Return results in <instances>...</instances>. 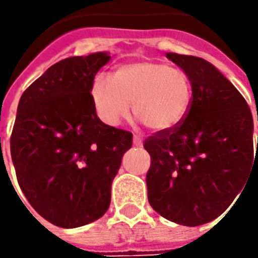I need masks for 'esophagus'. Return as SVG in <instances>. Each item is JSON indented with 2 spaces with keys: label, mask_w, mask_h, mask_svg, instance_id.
Here are the masks:
<instances>
[{
  "label": "esophagus",
  "mask_w": 258,
  "mask_h": 258,
  "mask_svg": "<svg viewBox=\"0 0 258 258\" xmlns=\"http://www.w3.org/2000/svg\"><path fill=\"white\" fill-rule=\"evenodd\" d=\"M134 145L135 146H142V139L139 138V136H134Z\"/></svg>",
  "instance_id": "esophagus-1"
}]
</instances>
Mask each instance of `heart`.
I'll list each match as a JSON object with an SVG mask.
<instances>
[{
  "instance_id": "b5f03b06",
  "label": "heart",
  "mask_w": 258,
  "mask_h": 258,
  "mask_svg": "<svg viewBox=\"0 0 258 258\" xmlns=\"http://www.w3.org/2000/svg\"><path fill=\"white\" fill-rule=\"evenodd\" d=\"M192 97L188 76L156 61L124 64L110 76H97L92 86L96 112L104 123L116 126L131 113L152 131L178 124Z\"/></svg>"
}]
</instances>
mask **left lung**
Masks as SVG:
<instances>
[{
	"label": "left lung",
	"mask_w": 258,
	"mask_h": 258,
	"mask_svg": "<svg viewBox=\"0 0 258 258\" xmlns=\"http://www.w3.org/2000/svg\"><path fill=\"white\" fill-rule=\"evenodd\" d=\"M166 58L188 76L192 97L181 123L145 141L148 200L166 220L197 227L243 194L258 168V138L254 156L251 110L217 67L194 55L166 53Z\"/></svg>",
	"instance_id": "left-lung-1"
}]
</instances>
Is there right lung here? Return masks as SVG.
Instances as JSON below:
<instances>
[{
  "label": "right lung",
  "mask_w": 258,
  "mask_h": 258,
  "mask_svg": "<svg viewBox=\"0 0 258 258\" xmlns=\"http://www.w3.org/2000/svg\"><path fill=\"white\" fill-rule=\"evenodd\" d=\"M109 53L69 57L25 90L11 135L21 191L44 220L61 228L93 223L110 205L112 181L132 134L103 123L92 99Z\"/></svg>",
  "instance_id": "obj_1"
}]
</instances>
